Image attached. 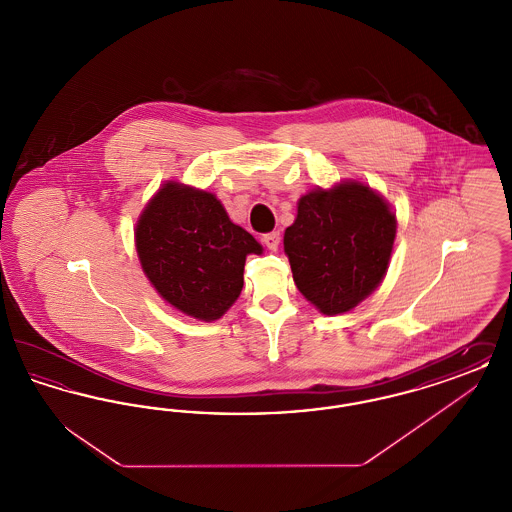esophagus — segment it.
I'll use <instances>...</instances> for the list:
<instances>
[{
	"label": "esophagus",
	"mask_w": 512,
	"mask_h": 512,
	"mask_svg": "<svg viewBox=\"0 0 512 512\" xmlns=\"http://www.w3.org/2000/svg\"><path fill=\"white\" fill-rule=\"evenodd\" d=\"M263 242L267 245L270 251H276L280 245V232H268L263 236Z\"/></svg>",
	"instance_id": "1"
}]
</instances>
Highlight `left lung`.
<instances>
[{"label":"left lung","mask_w":512,"mask_h":512,"mask_svg":"<svg viewBox=\"0 0 512 512\" xmlns=\"http://www.w3.org/2000/svg\"><path fill=\"white\" fill-rule=\"evenodd\" d=\"M395 228L388 203L363 184L303 195L284 234L297 290L324 315L353 309L382 282Z\"/></svg>","instance_id":"obj_1"}]
</instances>
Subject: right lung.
I'll return each mask as SVG.
<instances>
[{
	"instance_id": "right-lung-1",
	"label": "right lung",
	"mask_w": 512,
	"mask_h": 512,
	"mask_svg": "<svg viewBox=\"0 0 512 512\" xmlns=\"http://www.w3.org/2000/svg\"><path fill=\"white\" fill-rule=\"evenodd\" d=\"M136 249L149 282L176 309L217 320L244 288L245 257L263 247L228 219L213 194L169 182L136 226Z\"/></svg>"
}]
</instances>
